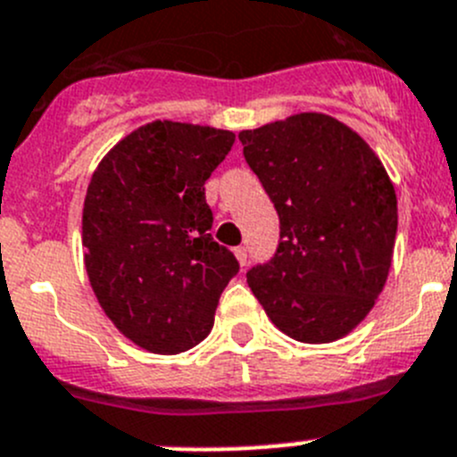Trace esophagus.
Here are the masks:
<instances>
[{
    "instance_id": "1",
    "label": "esophagus",
    "mask_w": 457,
    "mask_h": 457,
    "mask_svg": "<svg viewBox=\"0 0 457 457\" xmlns=\"http://www.w3.org/2000/svg\"><path fill=\"white\" fill-rule=\"evenodd\" d=\"M233 253H236L237 262H240V265L245 267V265H246V258H249V256H246V249H245V246H236V249H233Z\"/></svg>"
}]
</instances>
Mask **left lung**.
Returning a JSON list of instances; mask_svg holds the SVG:
<instances>
[{
  "mask_svg": "<svg viewBox=\"0 0 457 457\" xmlns=\"http://www.w3.org/2000/svg\"><path fill=\"white\" fill-rule=\"evenodd\" d=\"M237 137L280 221L274 256L246 271L251 292L295 340H340L374 308L390 274L399 215L383 162L324 112Z\"/></svg>",
  "mask_w": 457,
  "mask_h": 457,
  "instance_id": "obj_1",
  "label": "left lung"
}]
</instances>
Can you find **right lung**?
I'll return each instance as SVG.
<instances>
[{"label": "right lung", "mask_w": 457, "mask_h": 457, "mask_svg": "<svg viewBox=\"0 0 457 457\" xmlns=\"http://www.w3.org/2000/svg\"><path fill=\"white\" fill-rule=\"evenodd\" d=\"M236 133L156 120L104 156L83 204L86 271L117 330L152 353H181L212 328L237 274L212 240L204 183Z\"/></svg>", "instance_id": "right-lung-1"}]
</instances>
